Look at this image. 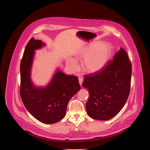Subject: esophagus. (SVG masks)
Returning a JSON list of instances; mask_svg holds the SVG:
<instances>
[{"mask_svg":"<svg viewBox=\"0 0 150 150\" xmlns=\"http://www.w3.org/2000/svg\"><path fill=\"white\" fill-rule=\"evenodd\" d=\"M78 79H79V84H80L81 86H82V82H83V78H82V77H81V76H79Z\"/></svg>","mask_w":150,"mask_h":150,"instance_id":"esophagus-1","label":"esophagus"}]
</instances>
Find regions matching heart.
<instances>
[{"mask_svg": "<svg viewBox=\"0 0 150 150\" xmlns=\"http://www.w3.org/2000/svg\"><path fill=\"white\" fill-rule=\"evenodd\" d=\"M113 52V47L109 42H103L92 43L88 46L82 49L77 54L79 58H84L83 67L84 70L94 74L102 70L110 60ZM69 65L72 70L76 71L78 68V63L74 59H71Z\"/></svg>", "mask_w": 150, "mask_h": 150, "instance_id": "obj_1", "label": "heart"}]
</instances>
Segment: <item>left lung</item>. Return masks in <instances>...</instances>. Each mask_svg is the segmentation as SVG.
Wrapping results in <instances>:
<instances>
[{
  "instance_id": "left-lung-1",
  "label": "left lung",
  "mask_w": 150,
  "mask_h": 150,
  "mask_svg": "<svg viewBox=\"0 0 150 150\" xmlns=\"http://www.w3.org/2000/svg\"><path fill=\"white\" fill-rule=\"evenodd\" d=\"M132 65L120 48L100 71L84 75L82 86L89 91L86 110L94 119L108 120L123 108L131 88Z\"/></svg>"
}]
</instances>
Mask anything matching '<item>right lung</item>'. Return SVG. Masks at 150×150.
<instances>
[{"label": "right lung", "instance_id": "1", "mask_svg": "<svg viewBox=\"0 0 150 150\" xmlns=\"http://www.w3.org/2000/svg\"><path fill=\"white\" fill-rule=\"evenodd\" d=\"M45 46L41 40L30 39L20 65V96L27 110L37 120L47 124L56 123L65 116L69 100L81 88L78 78L58 71L44 88L33 85L31 68L34 50Z\"/></svg>", "mask_w": 150, "mask_h": 150}]
</instances>
